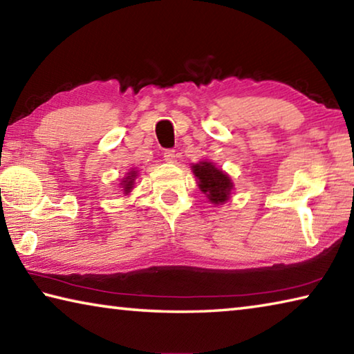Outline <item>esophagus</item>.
<instances>
[{
	"label": "esophagus",
	"instance_id": "1",
	"mask_svg": "<svg viewBox=\"0 0 354 354\" xmlns=\"http://www.w3.org/2000/svg\"><path fill=\"white\" fill-rule=\"evenodd\" d=\"M164 159L170 164L176 162V151H175V149H167V151L164 153Z\"/></svg>",
	"mask_w": 354,
	"mask_h": 354
}]
</instances>
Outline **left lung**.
I'll return each mask as SVG.
<instances>
[{
    "label": "left lung",
    "mask_w": 354,
    "mask_h": 354,
    "mask_svg": "<svg viewBox=\"0 0 354 354\" xmlns=\"http://www.w3.org/2000/svg\"><path fill=\"white\" fill-rule=\"evenodd\" d=\"M192 170L198 179L200 190L207 196L209 201L214 205H223L230 200L232 181L223 170L217 169L209 160H201L200 164L192 165Z\"/></svg>",
    "instance_id": "1"
}]
</instances>
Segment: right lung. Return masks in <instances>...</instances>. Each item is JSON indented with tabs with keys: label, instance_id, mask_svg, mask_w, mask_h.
<instances>
[{
	"label": "right lung",
	"instance_id": "1",
	"mask_svg": "<svg viewBox=\"0 0 354 354\" xmlns=\"http://www.w3.org/2000/svg\"><path fill=\"white\" fill-rule=\"evenodd\" d=\"M136 178H137V171H136L134 169H131V171H128V173H127V178H123V181L120 183V184H122V187H123V192H124V194H129V192L133 190Z\"/></svg>",
	"mask_w": 354,
	"mask_h": 354
}]
</instances>
